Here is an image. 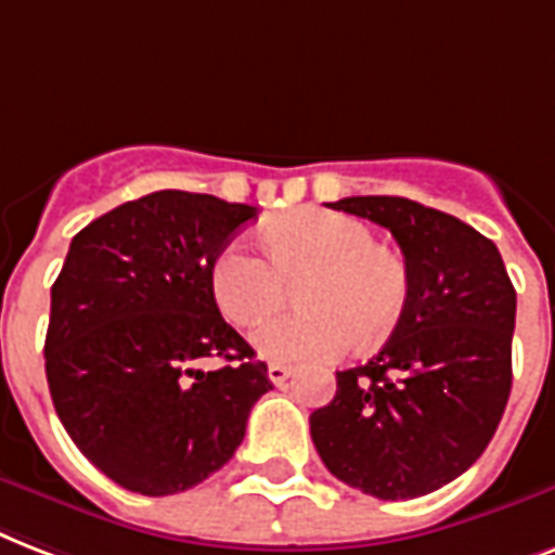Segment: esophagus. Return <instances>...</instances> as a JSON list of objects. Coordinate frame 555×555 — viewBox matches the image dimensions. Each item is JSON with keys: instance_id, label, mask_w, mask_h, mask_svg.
<instances>
[{"instance_id": "esophagus-1", "label": "esophagus", "mask_w": 555, "mask_h": 555, "mask_svg": "<svg viewBox=\"0 0 555 555\" xmlns=\"http://www.w3.org/2000/svg\"><path fill=\"white\" fill-rule=\"evenodd\" d=\"M292 373H295V367H289V364H269V382L272 385H283Z\"/></svg>"}]
</instances>
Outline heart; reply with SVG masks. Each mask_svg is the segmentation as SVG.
Instances as JSON below:
<instances>
[{
	"instance_id": "1",
	"label": "heart",
	"mask_w": 555,
	"mask_h": 555,
	"mask_svg": "<svg viewBox=\"0 0 555 555\" xmlns=\"http://www.w3.org/2000/svg\"><path fill=\"white\" fill-rule=\"evenodd\" d=\"M263 255L229 243L210 266L222 315L255 326L283 307L295 283L300 309L255 333L257 353L274 362L333 359L356 345H385L405 318L411 269L364 222L333 210H298L260 229Z\"/></svg>"
}]
</instances>
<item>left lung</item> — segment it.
<instances>
[{
	"instance_id": "obj_1",
	"label": "left lung",
	"mask_w": 555,
	"mask_h": 555,
	"mask_svg": "<svg viewBox=\"0 0 555 555\" xmlns=\"http://www.w3.org/2000/svg\"><path fill=\"white\" fill-rule=\"evenodd\" d=\"M330 208L388 229L411 269V300L388 345L336 373L309 416L324 466L382 501L428 495L478 461L513 388L515 289L492 240L402 196Z\"/></svg>"
}]
</instances>
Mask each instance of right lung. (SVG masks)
I'll list each match as a JSON object with an SVG mask.
<instances>
[{
    "label": "right lung",
    "instance_id": "add662e5",
    "mask_svg": "<svg viewBox=\"0 0 555 555\" xmlns=\"http://www.w3.org/2000/svg\"><path fill=\"white\" fill-rule=\"evenodd\" d=\"M251 205L156 191L75 234L51 286L46 379L92 466L139 495H176L234 457L269 371L219 315L214 257ZM205 358L230 362L199 372Z\"/></svg>",
    "mask_w": 555,
    "mask_h": 555
}]
</instances>
